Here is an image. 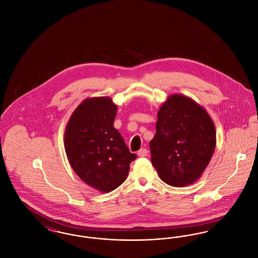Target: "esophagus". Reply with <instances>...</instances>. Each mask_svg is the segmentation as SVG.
<instances>
[{
	"label": "esophagus",
	"instance_id": "1",
	"mask_svg": "<svg viewBox=\"0 0 258 258\" xmlns=\"http://www.w3.org/2000/svg\"><path fill=\"white\" fill-rule=\"evenodd\" d=\"M147 154V150H146L145 148H141V149L137 152V156H138V157H146Z\"/></svg>",
	"mask_w": 258,
	"mask_h": 258
}]
</instances>
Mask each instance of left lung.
Masks as SVG:
<instances>
[{
	"instance_id": "8db88e82",
	"label": "left lung",
	"mask_w": 258,
	"mask_h": 258,
	"mask_svg": "<svg viewBox=\"0 0 258 258\" xmlns=\"http://www.w3.org/2000/svg\"><path fill=\"white\" fill-rule=\"evenodd\" d=\"M216 127L206 109L181 94L169 96L158 111L151 160L160 179L183 187L196 183L216 148Z\"/></svg>"
}]
</instances>
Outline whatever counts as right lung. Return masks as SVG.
<instances>
[{"label": "right lung", "instance_id": "add662e5", "mask_svg": "<svg viewBox=\"0 0 258 258\" xmlns=\"http://www.w3.org/2000/svg\"><path fill=\"white\" fill-rule=\"evenodd\" d=\"M117 105L109 97L84 99L73 112L64 131V150L76 175L101 192L123 184L136 159L114 127Z\"/></svg>", "mask_w": 258, "mask_h": 258}]
</instances>
